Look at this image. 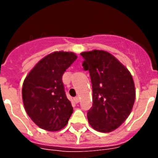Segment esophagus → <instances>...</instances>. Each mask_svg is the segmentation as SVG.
<instances>
[{
    "label": "esophagus",
    "instance_id": "esophagus-1",
    "mask_svg": "<svg viewBox=\"0 0 158 158\" xmlns=\"http://www.w3.org/2000/svg\"><path fill=\"white\" fill-rule=\"evenodd\" d=\"M74 102H75L76 103H79V101H80V98H79V96H76V97H74Z\"/></svg>",
    "mask_w": 158,
    "mask_h": 158
}]
</instances>
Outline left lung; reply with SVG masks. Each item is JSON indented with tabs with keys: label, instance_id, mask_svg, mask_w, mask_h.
<instances>
[{
	"label": "left lung",
	"instance_id": "8db88e82",
	"mask_svg": "<svg viewBox=\"0 0 158 158\" xmlns=\"http://www.w3.org/2000/svg\"><path fill=\"white\" fill-rule=\"evenodd\" d=\"M80 55L92 84L93 104L87 113L88 121L99 132H112L125 121L134 106L135 89L132 76L108 52L94 50Z\"/></svg>",
	"mask_w": 158,
	"mask_h": 158
}]
</instances>
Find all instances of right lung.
<instances>
[{
    "instance_id": "obj_1",
    "label": "right lung",
    "mask_w": 158,
    "mask_h": 158,
    "mask_svg": "<svg viewBox=\"0 0 158 158\" xmlns=\"http://www.w3.org/2000/svg\"><path fill=\"white\" fill-rule=\"evenodd\" d=\"M77 59L73 52H55L41 59L29 72L23 85V102L33 122L45 130L57 131L72 115L62 75Z\"/></svg>"
}]
</instances>
